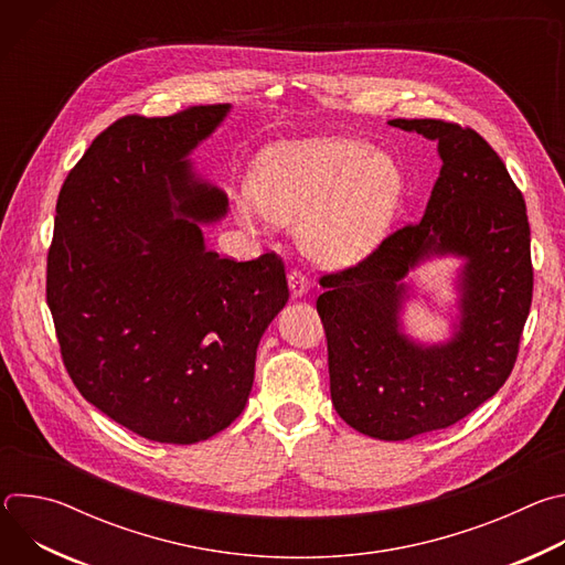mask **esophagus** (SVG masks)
Wrapping results in <instances>:
<instances>
[{"label": "esophagus", "mask_w": 565, "mask_h": 565, "mask_svg": "<svg viewBox=\"0 0 565 565\" xmlns=\"http://www.w3.org/2000/svg\"><path fill=\"white\" fill-rule=\"evenodd\" d=\"M288 288H290L292 297H303V295H308L310 284H308V279L299 270H290L288 273Z\"/></svg>", "instance_id": "obj_1"}]
</instances>
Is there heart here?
Returning <instances> with one entry per match:
<instances>
[{
  "mask_svg": "<svg viewBox=\"0 0 565 565\" xmlns=\"http://www.w3.org/2000/svg\"><path fill=\"white\" fill-rule=\"evenodd\" d=\"M405 174L397 160L364 140L321 136L266 147L248 192L232 199L236 221L264 232L270 221L297 225L308 259L340 268L366 257L395 221Z\"/></svg>",
  "mask_w": 565,
  "mask_h": 565,
  "instance_id": "1",
  "label": "heart"
}]
</instances>
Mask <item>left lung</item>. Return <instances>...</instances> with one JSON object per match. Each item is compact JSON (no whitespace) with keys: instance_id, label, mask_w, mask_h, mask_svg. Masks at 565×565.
Instances as JSON below:
<instances>
[{"instance_id":"1","label":"left lung","mask_w":565,"mask_h":565,"mask_svg":"<svg viewBox=\"0 0 565 565\" xmlns=\"http://www.w3.org/2000/svg\"><path fill=\"white\" fill-rule=\"evenodd\" d=\"M388 125L436 140L440 177L418 223L319 279L317 312L340 418L377 440H407L462 420L512 373L532 303L530 223L503 160L473 129L431 118ZM443 256L463 262L459 317L445 343L425 345L401 327L406 277Z\"/></svg>"}]
</instances>
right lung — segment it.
I'll return each mask as SVG.
<instances>
[{
  "instance_id": "add662e5",
  "label": "right lung",
  "mask_w": 565,
  "mask_h": 565,
  "mask_svg": "<svg viewBox=\"0 0 565 565\" xmlns=\"http://www.w3.org/2000/svg\"><path fill=\"white\" fill-rule=\"evenodd\" d=\"M230 109L116 120L57 196L46 301L64 366L96 409L153 443L194 445L241 416L288 301L277 255L205 248L201 225L227 214V194L190 156Z\"/></svg>"
}]
</instances>
